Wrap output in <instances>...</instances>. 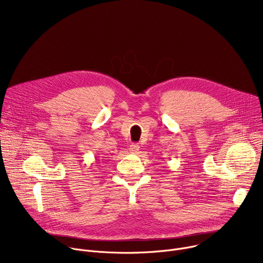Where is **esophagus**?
I'll return each instance as SVG.
<instances>
[{"instance_id": "34e87169", "label": "esophagus", "mask_w": 263, "mask_h": 263, "mask_svg": "<svg viewBox=\"0 0 263 263\" xmlns=\"http://www.w3.org/2000/svg\"><path fill=\"white\" fill-rule=\"evenodd\" d=\"M129 151L131 153H137L139 151V145L137 143H131L129 146Z\"/></svg>"}]
</instances>
